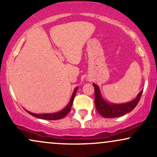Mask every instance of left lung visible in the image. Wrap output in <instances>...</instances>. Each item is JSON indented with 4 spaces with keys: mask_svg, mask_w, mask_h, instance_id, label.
<instances>
[{
    "mask_svg": "<svg viewBox=\"0 0 157 157\" xmlns=\"http://www.w3.org/2000/svg\"><path fill=\"white\" fill-rule=\"evenodd\" d=\"M94 87V102L97 111L105 118H114L123 116L126 113L131 112L136 107L141 98L142 90L138 94L137 97L132 101L123 104H113L106 102L101 96L100 90L96 84H93Z\"/></svg>",
    "mask_w": 157,
    "mask_h": 157,
    "instance_id": "obj_1",
    "label": "left lung"
}]
</instances>
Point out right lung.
Here are the masks:
<instances>
[{"label":"right lung","instance_id":"obj_1","mask_svg":"<svg viewBox=\"0 0 157 157\" xmlns=\"http://www.w3.org/2000/svg\"><path fill=\"white\" fill-rule=\"evenodd\" d=\"M77 89L78 87L75 88V91L72 94V96H71V100H70L69 102L66 107L64 108L63 109L61 110L60 111L57 113H34L32 112H29V111H26V112H28L29 114L32 115L33 117H35L39 118V119H42V120H60V119H62L65 117L66 115L68 114V112L71 110V106H72V103L74 101V99H75V94H76Z\"/></svg>","mask_w":157,"mask_h":157}]
</instances>
